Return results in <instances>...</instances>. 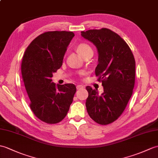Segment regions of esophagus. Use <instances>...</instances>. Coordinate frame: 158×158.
<instances>
[{
  "label": "esophagus",
  "instance_id": "obj_1",
  "mask_svg": "<svg viewBox=\"0 0 158 158\" xmlns=\"http://www.w3.org/2000/svg\"><path fill=\"white\" fill-rule=\"evenodd\" d=\"M82 88H84V86L82 85H77V89H82Z\"/></svg>",
  "mask_w": 158,
  "mask_h": 158
}]
</instances>
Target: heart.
Masks as SVG:
<instances>
[{
    "label": "heart",
    "mask_w": 158,
    "mask_h": 158,
    "mask_svg": "<svg viewBox=\"0 0 158 158\" xmlns=\"http://www.w3.org/2000/svg\"><path fill=\"white\" fill-rule=\"evenodd\" d=\"M77 51L79 52V54L85 58L88 56H93L94 54V50L87 43H81L77 46ZM80 74H81V73H80Z\"/></svg>",
    "instance_id": "obj_1"
}]
</instances>
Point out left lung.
Instances as JSON below:
<instances>
[{
    "label": "left lung",
    "mask_w": 158,
    "mask_h": 158,
    "mask_svg": "<svg viewBox=\"0 0 158 158\" xmlns=\"http://www.w3.org/2000/svg\"><path fill=\"white\" fill-rule=\"evenodd\" d=\"M84 38L92 42L98 51V64L95 70L104 92L87 86L86 108L91 119L106 125L119 118L133 92L135 60L127 42L110 29L81 31Z\"/></svg>",
    "instance_id": "8db88e82"
}]
</instances>
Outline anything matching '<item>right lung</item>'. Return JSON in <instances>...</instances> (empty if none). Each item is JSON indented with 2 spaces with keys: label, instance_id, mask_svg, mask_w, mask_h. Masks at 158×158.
<instances>
[{
  "label": "right lung",
  "instance_id": "add662e5",
  "mask_svg": "<svg viewBox=\"0 0 158 158\" xmlns=\"http://www.w3.org/2000/svg\"><path fill=\"white\" fill-rule=\"evenodd\" d=\"M73 31H52L39 35L25 50L21 75L34 115L47 124L60 123L67 116L76 92L74 84L56 85L52 74L62 64Z\"/></svg>",
  "mask_w": 158,
  "mask_h": 158
}]
</instances>
